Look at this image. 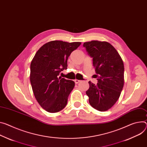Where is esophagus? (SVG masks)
Returning <instances> with one entry per match:
<instances>
[{
  "label": "esophagus",
  "instance_id": "1",
  "mask_svg": "<svg viewBox=\"0 0 147 147\" xmlns=\"http://www.w3.org/2000/svg\"><path fill=\"white\" fill-rule=\"evenodd\" d=\"M81 80H77V79H76L74 80V82L76 84H78L79 82H80Z\"/></svg>",
  "mask_w": 147,
  "mask_h": 147
}]
</instances>
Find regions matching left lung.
<instances>
[{"label": "left lung", "instance_id": "obj_1", "mask_svg": "<svg viewBox=\"0 0 147 147\" xmlns=\"http://www.w3.org/2000/svg\"><path fill=\"white\" fill-rule=\"evenodd\" d=\"M88 55L92 59L97 84L89 82L86 91L89 103L100 111L108 110L119 98L124 86V67L115 49L107 42L93 40L85 42Z\"/></svg>", "mask_w": 147, "mask_h": 147}]
</instances>
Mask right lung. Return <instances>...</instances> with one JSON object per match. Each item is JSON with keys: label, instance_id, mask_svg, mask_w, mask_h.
Returning a JSON list of instances; mask_svg holds the SVG:
<instances>
[{"label": "right lung", "instance_id": "right-lung-1", "mask_svg": "<svg viewBox=\"0 0 147 147\" xmlns=\"http://www.w3.org/2000/svg\"><path fill=\"white\" fill-rule=\"evenodd\" d=\"M80 45V42H49L39 49L31 62L30 80L34 95L47 112H59L67 103L75 83L59 76L67 69L69 57Z\"/></svg>", "mask_w": 147, "mask_h": 147}]
</instances>
